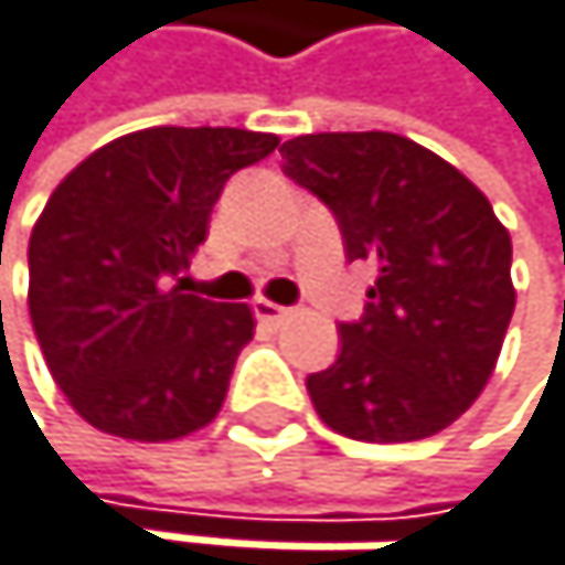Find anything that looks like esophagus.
<instances>
[{
  "mask_svg": "<svg viewBox=\"0 0 565 565\" xmlns=\"http://www.w3.org/2000/svg\"><path fill=\"white\" fill-rule=\"evenodd\" d=\"M253 312H256L259 322H267V326H280L285 319H291V309L277 306V301H267V298H256L253 301Z\"/></svg>",
  "mask_w": 565,
  "mask_h": 565,
  "instance_id": "obj_1",
  "label": "esophagus"
}]
</instances>
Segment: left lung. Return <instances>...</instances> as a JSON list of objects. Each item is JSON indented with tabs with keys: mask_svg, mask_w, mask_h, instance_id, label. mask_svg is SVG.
Returning a JSON list of instances; mask_svg holds the SVG:
<instances>
[{
	"mask_svg": "<svg viewBox=\"0 0 565 565\" xmlns=\"http://www.w3.org/2000/svg\"><path fill=\"white\" fill-rule=\"evenodd\" d=\"M280 156L337 214L347 259L379 274L361 322H340V358L306 382L319 420L371 445L451 427L514 316L511 232L469 177L403 135H301Z\"/></svg>",
	"mask_w": 565,
	"mask_h": 565,
	"instance_id": "obj_1",
	"label": "left lung"
}]
</instances>
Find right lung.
I'll return each mask as SVG.
<instances>
[{
	"label": "right lung",
	"instance_id": "right-lung-1",
	"mask_svg": "<svg viewBox=\"0 0 565 565\" xmlns=\"http://www.w3.org/2000/svg\"><path fill=\"white\" fill-rule=\"evenodd\" d=\"M277 141L145 128L54 186L30 232L26 306L51 379L96 430L159 445L218 416L253 309L190 295L180 274L207 239L225 180Z\"/></svg>",
	"mask_w": 565,
	"mask_h": 565
}]
</instances>
